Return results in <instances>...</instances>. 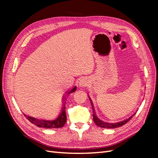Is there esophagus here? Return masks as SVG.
<instances>
[{"label": "esophagus", "mask_w": 158, "mask_h": 158, "mask_svg": "<svg viewBox=\"0 0 158 158\" xmlns=\"http://www.w3.org/2000/svg\"><path fill=\"white\" fill-rule=\"evenodd\" d=\"M88 84H89V80H87L85 78H84L81 79L80 82H79V85L80 87H84L88 85Z\"/></svg>", "instance_id": "1"}]
</instances>
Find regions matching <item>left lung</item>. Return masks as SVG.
Returning a JSON list of instances; mask_svg holds the SVG:
<instances>
[{
    "mask_svg": "<svg viewBox=\"0 0 158 158\" xmlns=\"http://www.w3.org/2000/svg\"><path fill=\"white\" fill-rule=\"evenodd\" d=\"M89 100L91 101V103H92V109H93V118H94V123H95V125H97V126L99 127H102V128H117V127H121L124 125H125V124L128 122L129 121L131 120V119L133 117V116L135 115V114H136V113H134L132 116H131L129 118H127L126 119H125V120H123L122 121H120V122H117V123H106V122H104V121H102V120H100V119L99 118H98L96 114H95V112L94 111V105H93V103L92 102V100H91L90 98L89 97Z\"/></svg>",
    "mask_w": 158,
    "mask_h": 158,
    "instance_id": "obj_1",
    "label": "left lung"
}]
</instances>
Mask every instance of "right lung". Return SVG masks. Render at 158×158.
<instances>
[{"label":"right lung","mask_w":158,"mask_h":158,"mask_svg":"<svg viewBox=\"0 0 158 158\" xmlns=\"http://www.w3.org/2000/svg\"><path fill=\"white\" fill-rule=\"evenodd\" d=\"M76 89V86H74L71 90H70L67 94L74 92ZM65 103L63 102V106L62 108V111L60 114L56 119L53 121H47V120H40L34 117H31L24 114V116L29 120L33 125H36L38 127H41L44 128H57L63 127L66 122V107Z\"/></svg>","instance_id":"right-lung-1"}]
</instances>
